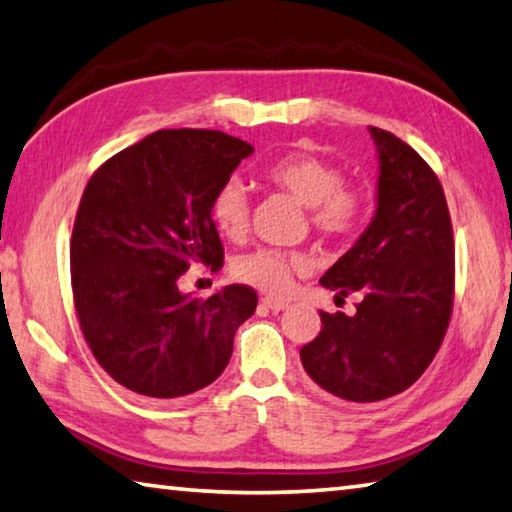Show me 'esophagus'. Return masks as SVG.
<instances>
[{"label":"esophagus","instance_id":"34e87169","mask_svg":"<svg viewBox=\"0 0 512 512\" xmlns=\"http://www.w3.org/2000/svg\"><path fill=\"white\" fill-rule=\"evenodd\" d=\"M262 305H264L266 309H271V311H284V309L289 307V302L277 300V298H264V300H262Z\"/></svg>","mask_w":512,"mask_h":512}]
</instances>
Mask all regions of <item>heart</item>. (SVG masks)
<instances>
[{
	"instance_id": "b5f03b06",
	"label": "heart",
	"mask_w": 512,
	"mask_h": 512,
	"mask_svg": "<svg viewBox=\"0 0 512 512\" xmlns=\"http://www.w3.org/2000/svg\"><path fill=\"white\" fill-rule=\"evenodd\" d=\"M264 178L277 189L291 194L309 210V221L325 237H341L359 223L361 194L341 180V171L318 155L293 151L273 160ZM212 219L221 235L241 239L250 223V198L239 180L219 187L212 201ZM302 257L275 248H257L237 257L232 271L241 282L264 293H284L291 275L302 268Z\"/></svg>"
}]
</instances>
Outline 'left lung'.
I'll return each mask as SVG.
<instances>
[{
  "label": "left lung",
  "mask_w": 512,
  "mask_h": 512,
  "mask_svg": "<svg viewBox=\"0 0 512 512\" xmlns=\"http://www.w3.org/2000/svg\"><path fill=\"white\" fill-rule=\"evenodd\" d=\"M377 207L354 246L320 277L336 296L361 293L357 314L320 311L300 350L307 375L334 397L379 402L409 388L436 357L454 300V237L436 173L409 144L370 126Z\"/></svg>",
  "instance_id": "8db88e82"
}]
</instances>
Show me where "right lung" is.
<instances>
[{
	"label": "right lung",
	"instance_id": "1",
	"mask_svg": "<svg viewBox=\"0 0 512 512\" xmlns=\"http://www.w3.org/2000/svg\"><path fill=\"white\" fill-rule=\"evenodd\" d=\"M253 151L221 131H155L85 187L69 244L76 314L94 359L128 391L173 400L228 366L257 293L230 284L201 300L178 280L192 264H223L212 201Z\"/></svg>",
	"mask_w": 512,
	"mask_h": 512
}]
</instances>
